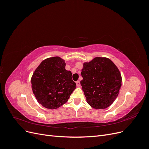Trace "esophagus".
Listing matches in <instances>:
<instances>
[{"label":"esophagus","instance_id":"esophagus-1","mask_svg":"<svg viewBox=\"0 0 149 149\" xmlns=\"http://www.w3.org/2000/svg\"><path fill=\"white\" fill-rule=\"evenodd\" d=\"M76 86H77L78 87H79L80 86H81V84H80V82H79V81H77L76 82Z\"/></svg>","mask_w":149,"mask_h":149}]
</instances>
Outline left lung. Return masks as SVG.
<instances>
[{
	"mask_svg": "<svg viewBox=\"0 0 149 149\" xmlns=\"http://www.w3.org/2000/svg\"><path fill=\"white\" fill-rule=\"evenodd\" d=\"M81 70L82 90L88 104L103 109L114 102L119 93L122 76L118 68L110 59L95 57L84 62Z\"/></svg>",
	"mask_w": 149,
	"mask_h": 149,
	"instance_id": "obj_1",
	"label": "left lung"
}]
</instances>
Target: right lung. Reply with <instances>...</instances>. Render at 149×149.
<instances>
[{
    "label": "right lung",
    "mask_w": 149,
    "mask_h": 149,
    "mask_svg": "<svg viewBox=\"0 0 149 149\" xmlns=\"http://www.w3.org/2000/svg\"><path fill=\"white\" fill-rule=\"evenodd\" d=\"M59 56L48 58L36 68L31 78V89L39 104L56 109L65 104L76 89L72 73Z\"/></svg>",
    "instance_id": "1"
}]
</instances>
